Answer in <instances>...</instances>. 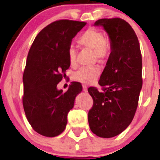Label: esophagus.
Here are the masks:
<instances>
[{"mask_svg": "<svg viewBox=\"0 0 160 160\" xmlns=\"http://www.w3.org/2000/svg\"><path fill=\"white\" fill-rule=\"evenodd\" d=\"M83 90L85 92L88 91V87H87V85H83Z\"/></svg>", "mask_w": 160, "mask_h": 160, "instance_id": "34e87169", "label": "esophagus"}]
</instances>
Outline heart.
I'll list each match as a JSON object with an SVG mask.
<instances>
[{"instance_id":"obj_1","label":"heart","mask_w":160,"mask_h":160,"mask_svg":"<svg viewBox=\"0 0 160 160\" xmlns=\"http://www.w3.org/2000/svg\"><path fill=\"white\" fill-rule=\"evenodd\" d=\"M79 45L92 50L94 53V58L98 60H104L108 54V49L106 46V37L101 30L95 28H90L83 32L77 39ZM68 60L71 66L76 64V50L70 47L68 50ZM101 73L98 67H82L73 73L74 80L83 84H91L98 80Z\"/></svg>"}]
</instances>
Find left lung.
Wrapping results in <instances>:
<instances>
[{
    "instance_id": "1",
    "label": "left lung",
    "mask_w": 160,
    "mask_h": 160,
    "mask_svg": "<svg viewBox=\"0 0 160 160\" xmlns=\"http://www.w3.org/2000/svg\"><path fill=\"white\" fill-rule=\"evenodd\" d=\"M108 32L111 52L95 87L88 88L93 104L88 112L93 133L111 138L122 133L135 116L142 87V54L135 31L119 18L99 19L94 23Z\"/></svg>"
}]
</instances>
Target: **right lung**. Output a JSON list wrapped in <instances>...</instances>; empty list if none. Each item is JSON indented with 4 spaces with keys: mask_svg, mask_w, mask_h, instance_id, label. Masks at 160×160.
I'll return each mask as SVG.
<instances>
[{
    "mask_svg": "<svg viewBox=\"0 0 160 160\" xmlns=\"http://www.w3.org/2000/svg\"><path fill=\"white\" fill-rule=\"evenodd\" d=\"M86 24L67 19L52 22L31 46L23 74L22 103L31 126L40 135L55 137L63 132L67 114L83 89L78 82H72L65 93L56 87L70 66L71 41Z\"/></svg>",
    "mask_w": 160,
    "mask_h": 160,
    "instance_id": "add662e5",
    "label": "right lung"
}]
</instances>
